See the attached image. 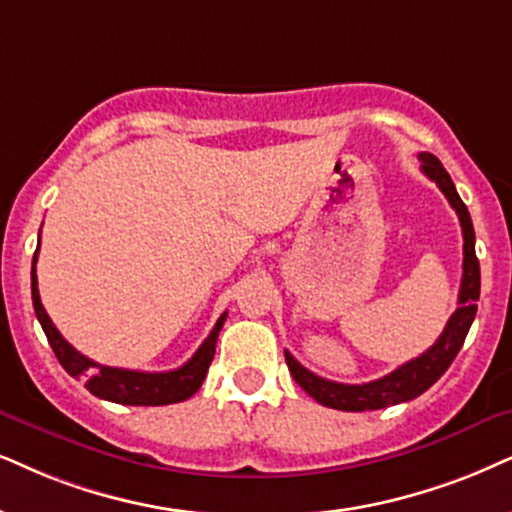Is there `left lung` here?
<instances>
[{"label": "left lung", "mask_w": 512, "mask_h": 512, "mask_svg": "<svg viewBox=\"0 0 512 512\" xmlns=\"http://www.w3.org/2000/svg\"><path fill=\"white\" fill-rule=\"evenodd\" d=\"M420 163H423V172L435 181L439 191L444 193L451 208L456 210L458 219H461L463 229V278H461V293H458V309L451 314L449 323H446L444 333L439 335L435 345L420 357L406 361L392 373L383 375V378L371 380L364 385H345L335 383V380H326L321 375L307 371L293 354L286 352V364L290 368V375L295 383L302 387L309 397H314L319 404L328 406V409L338 411H375L385 409V406L401 404V401L416 399L418 394L430 390L432 385L442 378L456 354L461 352L465 335H468L472 319L477 314V300H480V262L475 255V229H472L470 212L465 203L458 196L454 181H451L449 172L439 163L432 153H420Z\"/></svg>", "instance_id": "left-lung-1"}]
</instances>
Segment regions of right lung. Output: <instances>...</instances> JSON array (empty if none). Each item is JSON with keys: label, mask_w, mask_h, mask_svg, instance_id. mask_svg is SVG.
Listing matches in <instances>:
<instances>
[{"label": "right lung", "mask_w": 512, "mask_h": 512, "mask_svg": "<svg viewBox=\"0 0 512 512\" xmlns=\"http://www.w3.org/2000/svg\"><path fill=\"white\" fill-rule=\"evenodd\" d=\"M37 250L32 257V307H35L37 321L42 323V331L47 335L51 349H54L56 359L61 361V366L73 375V378L87 380L84 387L89 392L96 394L99 399L115 401V404H127V406H165V404H177L193 397L198 392V387L203 385L208 368L215 359V347L219 331H222L226 312L219 316L215 328H212L203 345L196 349V354L186 361L184 366L174 368V371L163 373H146V371H127V368H115V366H101L96 361L87 359L84 354L70 345V342L58 333V328L51 323L49 314L44 312L40 290H37Z\"/></svg>", "instance_id": "obj_1"}]
</instances>
